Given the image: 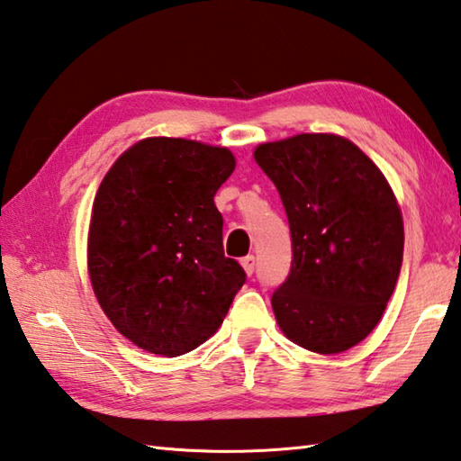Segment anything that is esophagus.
<instances>
[{
	"label": "esophagus",
	"mask_w": 461,
	"mask_h": 461,
	"mask_svg": "<svg viewBox=\"0 0 461 461\" xmlns=\"http://www.w3.org/2000/svg\"><path fill=\"white\" fill-rule=\"evenodd\" d=\"M241 266H243V269H246L248 276H254V272H256V258L254 256H246V258L241 259Z\"/></svg>",
	"instance_id": "1"
}]
</instances>
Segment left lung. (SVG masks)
<instances>
[{"label":"left lung","mask_w":461,"mask_h":461,"mask_svg":"<svg viewBox=\"0 0 461 461\" xmlns=\"http://www.w3.org/2000/svg\"><path fill=\"white\" fill-rule=\"evenodd\" d=\"M254 158L292 233L290 276L272 295L279 328L318 354L354 348L377 326L402 269L403 221L390 184L339 135L261 143Z\"/></svg>","instance_id":"obj_1"}]
</instances>
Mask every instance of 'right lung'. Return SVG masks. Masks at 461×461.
Wrapping results in <instances>:
<instances>
[{"label":"right lung","mask_w":461,"mask_h":461,"mask_svg":"<svg viewBox=\"0 0 461 461\" xmlns=\"http://www.w3.org/2000/svg\"><path fill=\"white\" fill-rule=\"evenodd\" d=\"M231 151L182 138L135 143L94 202L87 266L99 305L122 336L176 357L213 336L246 272L223 254L213 195Z\"/></svg>","instance_id":"right-lung-1"}]
</instances>
